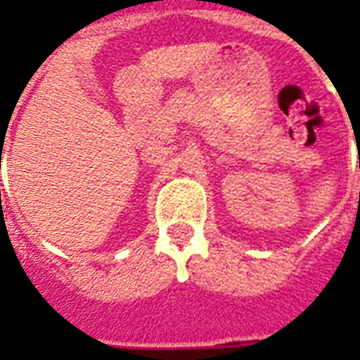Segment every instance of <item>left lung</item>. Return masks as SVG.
Wrapping results in <instances>:
<instances>
[{
	"mask_svg": "<svg viewBox=\"0 0 360 360\" xmlns=\"http://www.w3.org/2000/svg\"><path fill=\"white\" fill-rule=\"evenodd\" d=\"M359 167H360V160H359Z\"/></svg>",
	"mask_w": 360,
	"mask_h": 360,
	"instance_id": "obj_1",
	"label": "left lung"
}]
</instances>
